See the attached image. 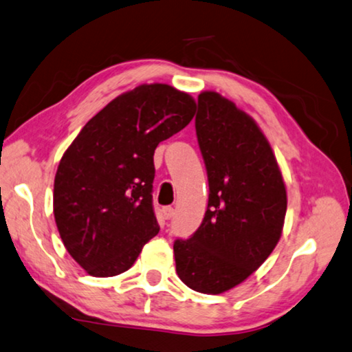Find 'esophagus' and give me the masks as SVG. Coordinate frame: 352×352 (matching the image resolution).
Here are the masks:
<instances>
[{"label":"esophagus","mask_w":352,"mask_h":352,"mask_svg":"<svg viewBox=\"0 0 352 352\" xmlns=\"http://www.w3.org/2000/svg\"><path fill=\"white\" fill-rule=\"evenodd\" d=\"M173 213H175V210H173V207H164L162 208V214L165 219H170L173 217Z\"/></svg>","instance_id":"esophagus-1"}]
</instances>
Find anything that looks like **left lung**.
<instances>
[{"label": "left lung", "mask_w": 352, "mask_h": 352, "mask_svg": "<svg viewBox=\"0 0 352 352\" xmlns=\"http://www.w3.org/2000/svg\"><path fill=\"white\" fill-rule=\"evenodd\" d=\"M196 135L208 176V206L190 239H176V272L217 295L249 278L278 244L286 186L272 146L252 117L217 91L198 97Z\"/></svg>", "instance_id": "8db88e82"}]
</instances>
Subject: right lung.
<instances>
[{
  "label": "right lung",
  "instance_id": "1",
  "mask_svg": "<svg viewBox=\"0 0 352 352\" xmlns=\"http://www.w3.org/2000/svg\"><path fill=\"white\" fill-rule=\"evenodd\" d=\"M195 98L165 83L123 92L86 123L61 157L54 218L66 250L92 276H114L159 233L153 156L186 128Z\"/></svg>",
  "mask_w": 352,
  "mask_h": 352
}]
</instances>
